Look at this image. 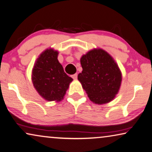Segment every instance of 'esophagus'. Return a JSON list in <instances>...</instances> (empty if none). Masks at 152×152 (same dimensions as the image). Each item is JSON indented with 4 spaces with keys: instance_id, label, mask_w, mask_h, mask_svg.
Segmentation results:
<instances>
[{
    "instance_id": "34e87169",
    "label": "esophagus",
    "mask_w": 152,
    "mask_h": 152,
    "mask_svg": "<svg viewBox=\"0 0 152 152\" xmlns=\"http://www.w3.org/2000/svg\"><path fill=\"white\" fill-rule=\"evenodd\" d=\"M71 76H72V78H73V79H76L77 77H78V74H73V75H72Z\"/></svg>"
}]
</instances>
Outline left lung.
Wrapping results in <instances>:
<instances>
[{"label":"left lung","instance_id":"obj_1","mask_svg":"<svg viewBox=\"0 0 152 152\" xmlns=\"http://www.w3.org/2000/svg\"><path fill=\"white\" fill-rule=\"evenodd\" d=\"M83 71L78 75L88 97L96 104L114 99L121 85L122 73L111 55L102 49H94L82 56Z\"/></svg>","mask_w":152,"mask_h":152}]
</instances>
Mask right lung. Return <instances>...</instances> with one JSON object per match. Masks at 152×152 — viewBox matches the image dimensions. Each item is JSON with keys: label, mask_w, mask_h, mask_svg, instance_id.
<instances>
[{"label": "right lung", "mask_w": 152, "mask_h": 152, "mask_svg": "<svg viewBox=\"0 0 152 152\" xmlns=\"http://www.w3.org/2000/svg\"><path fill=\"white\" fill-rule=\"evenodd\" d=\"M58 53L53 49H46L38 57L32 69L34 86L43 99L49 102L63 99L73 80L65 73L57 59Z\"/></svg>", "instance_id": "obj_1"}]
</instances>
